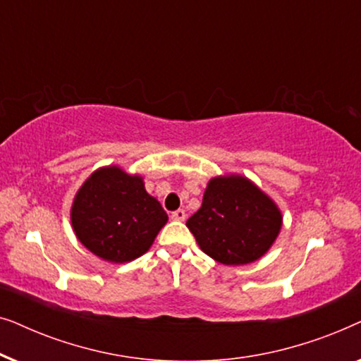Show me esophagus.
<instances>
[{
  "mask_svg": "<svg viewBox=\"0 0 361 361\" xmlns=\"http://www.w3.org/2000/svg\"><path fill=\"white\" fill-rule=\"evenodd\" d=\"M171 219L176 220V221H184V220H185V212L180 210V209L176 210V212H172Z\"/></svg>",
  "mask_w": 361,
  "mask_h": 361,
  "instance_id": "esophagus-1",
  "label": "esophagus"
}]
</instances>
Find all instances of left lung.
I'll use <instances>...</instances> for the list:
<instances>
[{
	"mask_svg": "<svg viewBox=\"0 0 361 361\" xmlns=\"http://www.w3.org/2000/svg\"><path fill=\"white\" fill-rule=\"evenodd\" d=\"M185 225L205 255L221 264L241 266L268 253L283 215L258 185L230 174L209 180L202 207Z\"/></svg>",
	"mask_w": 361,
	"mask_h": 361,
	"instance_id": "1",
	"label": "left lung"
}]
</instances>
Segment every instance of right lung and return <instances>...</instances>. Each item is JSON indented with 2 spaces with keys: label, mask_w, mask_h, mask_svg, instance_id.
Masks as SVG:
<instances>
[{
  "label": "right lung",
  "mask_w": 361,
  "mask_h": 361,
  "mask_svg": "<svg viewBox=\"0 0 361 361\" xmlns=\"http://www.w3.org/2000/svg\"><path fill=\"white\" fill-rule=\"evenodd\" d=\"M72 228L88 251L108 263H128L151 248L167 214L141 176L100 167L83 182L71 209Z\"/></svg>",
  "instance_id": "add662e5"
}]
</instances>
